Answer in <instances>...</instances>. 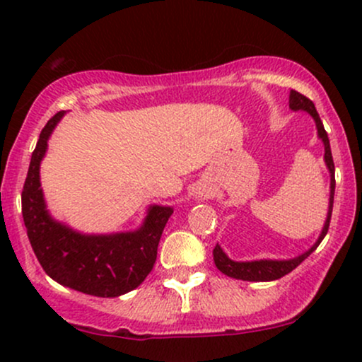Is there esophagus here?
<instances>
[{
  "instance_id": "obj_1",
  "label": "esophagus",
  "mask_w": 362,
  "mask_h": 362,
  "mask_svg": "<svg viewBox=\"0 0 362 362\" xmlns=\"http://www.w3.org/2000/svg\"><path fill=\"white\" fill-rule=\"evenodd\" d=\"M197 197H207V192H206V190H204V192H202V190H199Z\"/></svg>"
}]
</instances>
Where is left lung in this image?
<instances>
[{
  "mask_svg": "<svg viewBox=\"0 0 362 362\" xmlns=\"http://www.w3.org/2000/svg\"><path fill=\"white\" fill-rule=\"evenodd\" d=\"M289 109L293 112H306L311 115L315 120V126H317V136L318 139L323 143V160H325V167L330 173V195H328V211L325 223H323L322 231H320L317 242H315L308 250H305L300 255L293 257V259H257V260H233L224 253L221 245H216L213 250L214 264L216 267L221 271L224 276L233 277V279H242V281H250V282H267V281H276L281 279L282 276L289 274L293 269H296L306 257H310L311 253L317 250V247L322 243V240L325 238L328 231V224H330V216H332V207H334V194H335V167L334 160H332V151H330V141L323 127V122L318 117V112L315 109L313 102L310 98H306L305 95L298 93V91L291 90L289 91Z\"/></svg>",
  "mask_w": 362,
  "mask_h": 362,
  "instance_id": "obj_1",
  "label": "left lung"
}]
</instances>
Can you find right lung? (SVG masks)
<instances>
[{"mask_svg": "<svg viewBox=\"0 0 362 362\" xmlns=\"http://www.w3.org/2000/svg\"><path fill=\"white\" fill-rule=\"evenodd\" d=\"M66 115L45 124L32 153L22 192V216L37 260L51 279L98 298H117L136 289L156 262L158 243L173 206L149 204L136 230L83 233L51 214L40 184V163L54 129Z\"/></svg>", "mask_w": 362, "mask_h": 362, "instance_id": "1", "label": "right lung"}]
</instances>
